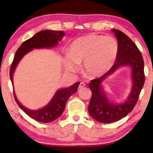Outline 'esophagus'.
<instances>
[{
	"label": "esophagus",
	"mask_w": 153,
	"mask_h": 153,
	"mask_svg": "<svg viewBox=\"0 0 153 153\" xmlns=\"http://www.w3.org/2000/svg\"><path fill=\"white\" fill-rule=\"evenodd\" d=\"M85 86V83H83V82H81L79 83V89H81L83 88H84Z\"/></svg>",
	"instance_id": "obj_1"
}]
</instances>
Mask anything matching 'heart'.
Listing matches in <instances>:
<instances>
[{
    "instance_id": "heart-1",
    "label": "heart",
    "mask_w": 153,
    "mask_h": 153,
    "mask_svg": "<svg viewBox=\"0 0 153 153\" xmlns=\"http://www.w3.org/2000/svg\"><path fill=\"white\" fill-rule=\"evenodd\" d=\"M117 53L118 43L113 37L88 35L71 44L65 66L68 71L74 72L79 69V64L83 62L88 76L99 77L112 68Z\"/></svg>"
}]
</instances>
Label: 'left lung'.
Instances as JSON below:
<instances>
[{
  "label": "left lung",
  "mask_w": 153,
  "mask_h": 153,
  "mask_svg": "<svg viewBox=\"0 0 153 153\" xmlns=\"http://www.w3.org/2000/svg\"><path fill=\"white\" fill-rule=\"evenodd\" d=\"M113 32L118 40L116 61L105 74L93 79L89 83L92 97L88 105V112L95 120L102 123L116 122L129 114L137 104L145 83L144 62L141 51L132 40L122 31L114 29ZM122 65H129L133 70V91L124 104L114 105L108 100L101 87V83L106 76Z\"/></svg>",
  "instance_id": "1"
}]
</instances>
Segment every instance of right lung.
Masks as SVG:
<instances>
[{
  "label": "right lung",
  "instance_id": "add662e5",
  "mask_svg": "<svg viewBox=\"0 0 153 153\" xmlns=\"http://www.w3.org/2000/svg\"><path fill=\"white\" fill-rule=\"evenodd\" d=\"M64 35L65 33L62 30H42L35 34L31 38L24 42L15 53L13 61L10 67V77L12 83H13L12 82L13 73L16 66L25 54L31 51L33 49L53 47L57 45L58 41L61 40ZM79 83H80L79 82H76L70 87L58 91L53 99L47 106L37 111L29 110L22 106L16 99L15 93L13 92L14 100L19 106L30 118L41 123H51L61 116L62 112L64 111L67 101L71 95L77 91Z\"/></svg>",
  "mask_w": 153,
  "mask_h": 153
}]
</instances>
